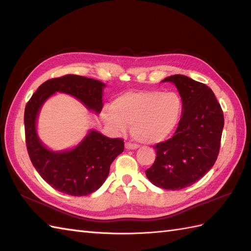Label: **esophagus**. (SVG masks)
Segmentation results:
<instances>
[{
  "label": "esophagus",
  "instance_id": "34e87169",
  "mask_svg": "<svg viewBox=\"0 0 251 251\" xmlns=\"http://www.w3.org/2000/svg\"><path fill=\"white\" fill-rule=\"evenodd\" d=\"M125 146L126 150H136V148H139V146H137L136 144H132V143H130V142H126Z\"/></svg>",
  "mask_w": 251,
  "mask_h": 251
}]
</instances>
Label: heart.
<instances>
[{
  "mask_svg": "<svg viewBox=\"0 0 251 251\" xmlns=\"http://www.w3.org/2000/svg\"><path fill=\"white\" fill-rule=\"evenodd\" d=\"M183 114V100L175 92L146 90L129 92L114 100L111 109H105V124L116 132H125L131 126L132 136L145 144L168 139L176 131Z\"/></svg>",
  "mask_w": 251,
  "mask_h": 251,
  "instance_id": "b5f03b06",
  "label": "heart"
}]
</instances>
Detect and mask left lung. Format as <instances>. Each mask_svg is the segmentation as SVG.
Returning <instances> with one entry per match:
<instances>
[{
	"instance_id": "obj_1",
	"label": "left lung",
	"mask_w": 251,
	"mask_h": 251,
	"mask_svg": "<svg viewBox=\"0 0 251 251\" xmlns=\"http://www.w3.org/2000/svg\"><path fill=\"white\" fill-rule=\"evenodd\" d=\"M162 82L175 83L183 100V114L171 139L156 144V159L145 171L154 185L178 191L197 182L216 162L224 117L214 93L206 84L183 75Z\"/></svg>"
}]
</instances>
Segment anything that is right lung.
Segmentation results:
<instances>
[{
  "label": "right lung",
  "instance_id": "1",
  "mask_svg": "<svg viewBox=\"0 0 251 251\" xmlns=\"http://www.w3.org/2000/svg\"><path fill=\"white\" fill-rule=\"evenodd\" d=\"M105 86L100 81L85 76L63 75L41 84L25 105V134L30 160L43 180L58 192L86 196L99 190L109 175L111 162L124 151L125 143L122 139H109L91 130L73 150L50 151L37 134L39 111L50 96L60 92L75 97L89 110L100 114Z\"/></svg>",
  "mask_w": 251,
  "mask_h": 251
}]
</instances>
